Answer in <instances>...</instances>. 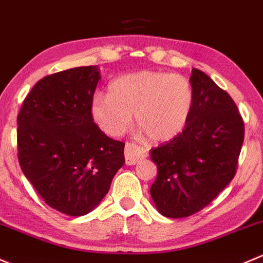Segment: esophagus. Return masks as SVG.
<instances>
[{
    "mask_svg": "<svg viewBox=\"0 0 263 263\" xmlns=\"http://www.w3.org/2000/svg\"><path fill=\"white\" fill-rule=\"evenodd\" d=\"M144 157V151L143 148H140L139 145L134 144V143H128L125 145V162L129 166L133 164H137L138 162L142 161V158Z\"/></svg>",
    "mask_w": 263,
    "mask_h": 263,
    "instance_id": "34e87169",
    "label": "esophagus"
}]
</instances>
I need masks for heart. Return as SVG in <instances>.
Masks as SVG:
<instances>
[{
  "label": "heart",
  "instance_id": "1",
  "mask_svg": "<svg viewBox=\"0 0 263 263\" xmlns=\"http://www.w3.org/2000/svg\"><path fill=\"white\" fill-rule=\"evenodd\" d=\"M194 102V88L183 76L139 71L115 78L109 95H95L91 115L102 132L121 137L135 114L137 124L152 140L167 142L185 129Z\"/></svg>",
  "mask_w": 263,
  "mask_h": 263
}]
</instances>
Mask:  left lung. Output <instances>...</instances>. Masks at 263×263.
Instances as JSON below:
<instances>
[{
  "label": "left lung",
  "mask_w": 263,
  "mask_h": 263,
  "mask_svg": "<svg viewBox=\"0 0 263 263\" xmlns=\"http://www.w3.org/2000/svg\"><path fill=\"white\" fill-rule=\"evenodd\" d=\"M191 116L182 133L151 151L157 178L151 196L167 218H186L215 199L233 180L245 139V123L226 91L192 69Z\"/></svg>",
  "instance_id": "1"
}]
</instances>
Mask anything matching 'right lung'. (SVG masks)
<instances>
[{
    "label": "right lung",
    "mask_w": 263,
    "mask_h": 263,
    "mask_svg": "<svg viewBox=\"0 0 263 263\" xmlns=\"http://www.w3.org/2000/svg\"><path fill=\"white\" fill-rule=\"evenodd\" d=\"M97 66L42 78L17 116L18 162L24 175L53 209L88 214L109 192L125 163L124 143L100 130L91 115Z\"/></svg>",
    "instance_id": "add662e5"
}]
</instances>
